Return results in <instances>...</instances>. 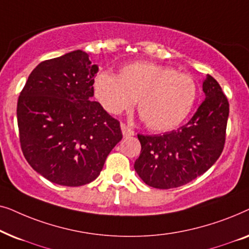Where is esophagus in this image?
Here are the masks:
<instances>
[{
	"label": "esophagus",
	"mask_w": 249,
	"mask_h": 249,
	"mask_svg": "<svg viewBox=\"0 0 249 249\" xmlns=\"http://www.w3.org/2000/svg\"><path fill=\"white\" fill-rule=\"evenodd\" d=\"M121 130H122V135H124V137H129V136L135 135V131L124 124H121Z\"/></svg>",
	"instance_id": "1"
}]
</instances>
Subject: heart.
I'll return each mask as SVG.
<instances>
[{"mask_svg": "<svg viewBox=\"0 0 249 249\" xmlns=\"http://www.w3.org/2000/svg\"><path fill=\"white\" fill-rule=\"evenodd\" d=\"M93 89L98 103L111 114L130 110L137 100L146 127L160 132L178 127L190 113L197 96L192 76L145 61L122 67L118 76L100 72Z\"/></svg>", "mask_w": 249, "mask_h": 249, "instance_id": "heart-1", "label": "heart"}]
</instances>
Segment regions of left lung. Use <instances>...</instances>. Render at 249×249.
<instances>
[{"instance_id": "left-lung-1", "label": "left lung", "mask_w": 249, "mask_h": 249, "mask_svg": "<svg viewBox=\"0 0 249 249\" xmlns=\"http://www.w3.org/2000/svg\"><path fill=\"white\" fill-rule=\"evenodd\" d=\"M205 100L178 130L138 135L142 151L134 168L146 185L159 189L183 186L206 172L226 142L229 102L212 76L203 81Z\"/></svg>"}]
</instances>
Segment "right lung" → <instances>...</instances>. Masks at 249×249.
<instances>
[{"label":"right lung","instance_id":"obj_1","mask_svg":"<svg viewBox=\"0 0 249 249\" xmlns=\"http://www.w3.org/2000/svg\"><path fill=\"white\" fill-rule=\"evenodd\" d=\"M97 71L86 52L72 51L40 62L20 93L17 119L22 153L51 182H91L121 141L120 122L91 101Z\"/></svg>","mask_w":249,"mask_h":249}]
</instances>
